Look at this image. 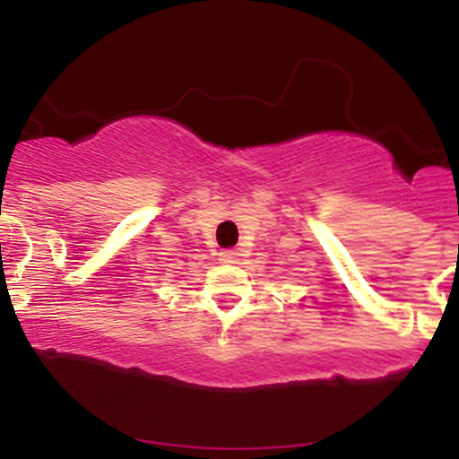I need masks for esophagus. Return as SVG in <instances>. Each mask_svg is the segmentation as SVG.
<instances>
[{
	"label": "esophagus",
	"instance_id": "obj_1",
	"mask_svg": "<svg viewBox=\"0 0 459 459\" xmlns=\"http://www.w3.org/2000/svg\"><path fill=\"white\" fill-rule=\"evenodd\" d=\"M220 259L226 264H235L239 259V251L238 248H226V251L220 253Z\"/></svg>",
	"mask_w": 459,
	"mask_h": 459
}]
</instances>
